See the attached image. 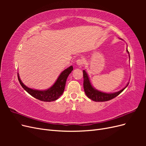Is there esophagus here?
I'll use <instances>...</instances> for the list:
<instances>
[{
	"instance_id": "34e87169",
	"label": "esophagus",
	"mask_w": 146,
	"mask_h": 146,
	"mask_svg": "<svg viewBox=\"0 0 146 146\" xmlns=\"http://www.w3.org/2000/svg\"><path fill=\"white\" fill-rule=\"evenodd\" d=\"M76 64L79 66H82L83 64V59H78L76 61Z\"/></svg>"
}]
</instances>
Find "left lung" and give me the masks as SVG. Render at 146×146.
Returning <instances> with one entry per match:
<instances>
[{
    "label": "left lung",
    "mask_w": 146,
    "mask_h": 146,
    "mask_svg": "<svg viewBox=\"0 0 146 146\" xmlns=\"http://www.w3.org/2000/svg\"><path fill=\"white\" fill-rule=\"evenodd\" d=\"M127 52L129 55V58H130V55L129 52L128 51L127 48ZM83 88H84V91L86 95L88 98H90L92 100L95 101V102H105V101H108L110 100H111L113 98H116L119 94H120L121 92L124 90L126 87L129 85V83H127V85L122 89L121 90L119 91L116 92H113V93H107V92H104L100 91L98 90H96L92 86V84L90 82L89 76L86 72L85 70H83Z\"/></svg>",
    "instance_id": "obj_1"
}]
</instances>
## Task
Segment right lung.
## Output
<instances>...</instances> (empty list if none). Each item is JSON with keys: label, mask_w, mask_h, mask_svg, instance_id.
<instances>
[{"label": "right lung", "mask_w": 146, "mask_h": 146, "mask_svg": "<svg viewBox=\"0 0 146 146\" xmlns=\"http://www.w3.org/2000/svg\"><path fill=\"white\" fill-rule=\"evenodd\" d=\"M73 70L72 66H69L67 69H64L63 71L60 74L57 80L50 88L46 90H33L26 86L22 82L19 77V74H17L18 80L24 89L27 91L29 94H30L33 98H36L39 100L43 102H52L58 99L63 94L66 80H67L69 75Z\"/></svg>", "instance_id": "right-lung-1"}]
</instances>
